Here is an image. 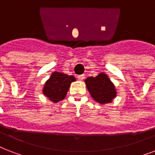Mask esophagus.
<instances>
[{
  "mask_svg": "<svg viewBox=\"0 0 155 155\" xmlns=\"http://www.w3.org/2000/svg\"><path fill=\"white\" fill-rule=\"evenodd\" d=\"M84 75H78V80H83L84 79Z\"/></svg>",
  "mask_w": 155,
  "mask_h": 155,
  "instance_id": "obj_1",
  "label": "esophagus"
}]
</instances>
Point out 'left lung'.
<instances>
[{
  "label": "left lung",
  "instance_id": "obj_1",
  "mask_svg": "<svg viewBox=\"0 0 155 155\" xmlns=\"http://www.w3.org/2000/svg\"><path fill=\"white\" fill-rule=\"evenodd\" d=\"M84 82L92 99L99 104L110 103L117 97L115 86L104 73H100L96 77H87Z\"/></svg>",
  "mask_w": 155,
  "mask_h": 155
}]
</instances>
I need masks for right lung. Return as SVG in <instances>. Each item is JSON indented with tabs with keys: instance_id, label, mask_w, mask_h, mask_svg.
<instances>
[{
	"instance_id": "add662e5",
	"label": "right lung",
	"mask_w": 155,
	"mask_h": 155,
	"mask_svg": "<svg viewBox=\"0 0 155 155\" xmlns=\"http://www.w3.org/2000/svg\"><path fill=\"white\" fill-rule=\"evenodd\" d=\"M75 80L73 75L54 71L45 83L42 92L50 101L57 103L65 98L71 84Z\"/></svg>"
}]
</instances>
